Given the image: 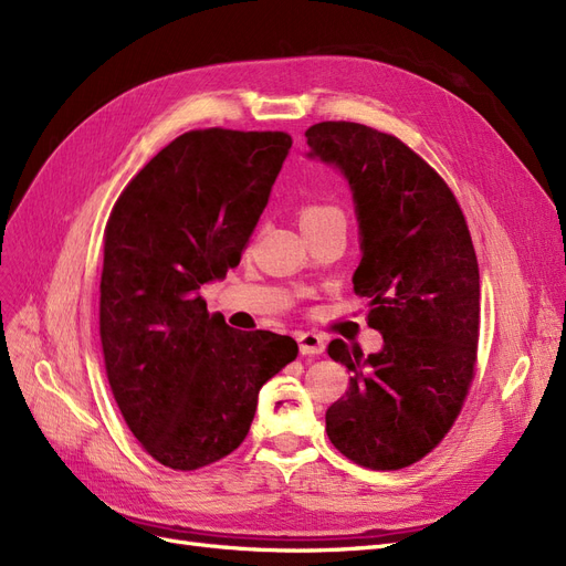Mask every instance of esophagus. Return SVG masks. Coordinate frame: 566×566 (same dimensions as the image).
<instances>
[{
  "instance_id": "obj_1",
  "label": "esophagus",
  "mask_w": 566,
  "mask_h": 566,
  "mask_svg": "<svg viewBox=\"0 0 566 566\" xmlns=\"http://www.w3.org/2000/svg\"><path fill=\"white\" fill-rule=\"evenodd\" d=\"M297 342H300V354L302 356H318L325 349L323 337L316 335V333H300Z\"/></svg>"
}]
</instances>
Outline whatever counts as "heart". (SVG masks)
Instances as JSON below:
<instances>
[{
  "label": "heart",
  "mask_w": 566,
  "mask_h": 566,
  "mask_svg": "<svg viewBox=\"0 0 566 566\" xmlns=\"http://www.w3.org/2000/svg\"><path fill=\"white\" fill-rule=\"evenodd\" d=\"M339 210L335 208H328V205H304V208L300 210V224H306V221H314V219H321L325 214H335Z\"/></svg>",
  "instance_id": "1"
}]
</instances>
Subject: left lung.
Returning <instances> with one entry per match:
<instances>
[{"label":"left lung","mask_w":566,"mask_h":566,"mask_svg":"<svg viewBox=\"0 0 566 566\" xmlns=\"http://www.w3.org/2000/svg\"><path fill=\"white\" fill-rule=\"evenodd\" d=\"M306 158L347 179L361 262L354 290L382 349L333 339L352 370L347 397L325 410L333 447L370 470H399L451 430L474 375L479 266L451 188L397 136L356 123L306 129Z\"/></svg>","instance_id":"left-lung-1"}]
</instances>
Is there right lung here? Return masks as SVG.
I'll use <instances>...</instances> for the list:
<instances>
[{
  "label": "right lung",
  "mask_w": 566,
  "mask_h": 566,
  "mask_svg": "<svg viewBox=\"0 0 566 566\" xmlns=\"http://www.w3.org/2000/svg\"><path fill=\"white\" fill-rule=\"evenodd\" d=\"M293 139L186 132L117 198L104 238L101 345L132 434L163 465L198 470L241 447L262 385L297 342L210 316L200 287L227 279Z\"/></svg>",
  "instance_id": "right-lung-1"
}]
</instances>
